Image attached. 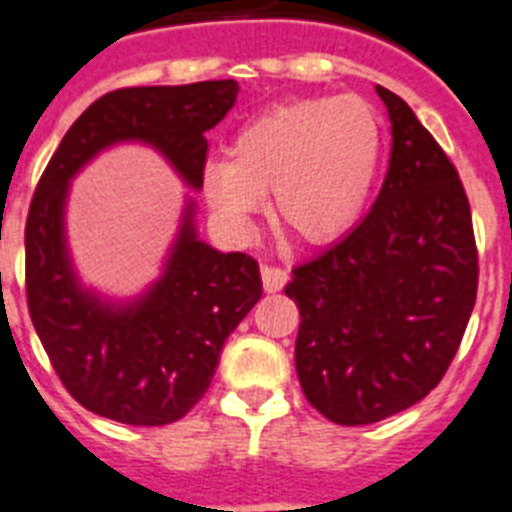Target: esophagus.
Listing matches in <instances>:
<instances>
[{
  "label": "esophagus",
  "instance_id": "obj_1",
  "mask_svg": "<svg viewBox=\"0 0 512 512\" xmlns=\"http://www.w3.org/2000/svg\"><path fill=\"white\" fill-rule=\"evenodd\" d=\"M260 275H262V285H265L267 293H278V290L288 283V273H285L283 267H278V265H262Z\"/></svg>",
  "mask_w": 512,
  "mask_h": 512
}]
</instances>
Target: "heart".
<instances>
[{"label": "heart", "instance_id": "obj_1", "mask_svg": "<svg viewBox=\"0 0 512 512\" xmlns=\"http://www.w3.org/2000/svg\"><path fill=\"white\" fill-rule=\"evenodd\" d=\"M380 158L382 122L370 101H283L234 132L229 158L206 160L201 193L234 237H250L270 191L280 232L303 245H329L359 222Z\"/></svg>", "mask_w": 512, "mask_h": 512}]
</instances>
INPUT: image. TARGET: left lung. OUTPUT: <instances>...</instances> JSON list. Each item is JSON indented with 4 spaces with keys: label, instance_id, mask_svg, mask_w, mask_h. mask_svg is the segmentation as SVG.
Returning a JSON list of instances; mask_svg holds the SVG:
<instances>
[{
    "label": "left lung",
    "instance_id": "8db88e82",
    "mask_svg": "<svg viewBox=\"0 0 512 512\" xmlns=\"http://www.w3.org/2000/svg\"><path fill=\"white\" fill-rule=\"evenodd\" d=\"M377 96L393 147L375 206L285 285L301 311L303 395L339 426L395 416L439 385L480 275L457 168L398 94L377 86Z\"/></svg>",
    "mask_w": 512,
    "mask_h": 512
}]
</instances>
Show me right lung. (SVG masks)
<instances>
[{
  "label": "right lung",
  "instance_id": "add662e5",
  "mask_svg": "<svg viewBox=\"0 0 512 512\" xmlns=\"http://www.w3.org/2000/svg\"><path fill=\"white\" fill-rule=\"evenodd\" d=\"M237 81L135 86L96 99L50 158L25 224L27 308L63 388L96 416L165 426L204 398L227 336L260 301V267L245 252L201 242L193 201L163 275L140 298L114 303L84 288L66 245L68 183L117 142L153 145L201 188L204 132L227 117Z\"/></svg>",
  "mask_w": 512,
  "mask_h": 512
}]
</instances>
